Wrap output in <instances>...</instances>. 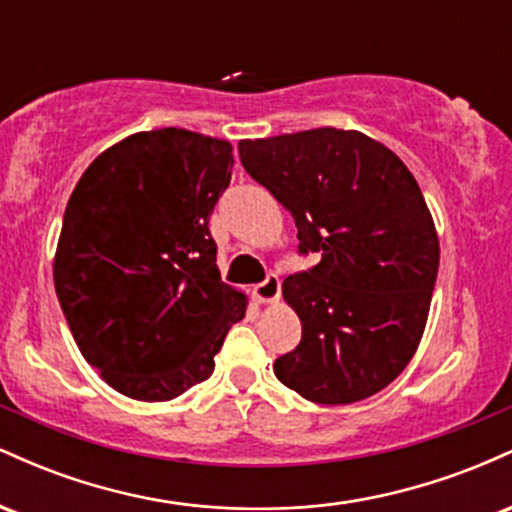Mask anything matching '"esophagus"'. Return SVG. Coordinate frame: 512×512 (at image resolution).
Segmentation results:
<instances>
[{"mask_svg":"<svg viewBox=\"0 0 512 512\" xmlns=\"http://www.w3.org/2000/svg\"><path fill=\"white\" fill-rule=\"evenodd\" d=\"M281 293V281L276 274H269L262 284L252 286V298L257 303H274Z\"/></svg>","mask_w":512,"mask_h":512,"instance_id":"1","label":"esophagus"}]
</instances>
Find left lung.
I'll return each instance as SVG.
<instances>
[{
  "label": "left lung",
  "mask_w": 512,
  "mask_h": 512,
  "mask_svg": "<svg viewBox=\"0 0 512 512\" xmlns=\"http://www.w3.org/2000/svg\"><path fill=\"white\" fill-rule=\"evenodd\" d=\"M243 168L320 262L281 284L301 344L274 375L315 404L380 392L419 349L438 276L436 223L402 158L356 129L317 127L238 144Z\"/></svg>",
  "instance_id": "1"
}]
</instances>
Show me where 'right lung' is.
Here are the masks:
<instances>
[{"mask_svg":"<svg viewBox=\"0 0 512 512\" xmlns=\"http://www.w3.org/2000/svg\"><path fill=\"white\" fill-rule=\"evenodd\" d=\"M231 168L226 139L151 129L105 149L69 197L55 291L81 356L125 397L168 402L204 383L245 317L209 233Z\"/></svg>","mask_w":512,"mask_h":512,"instance_id":"add662e5","label":"right lung"}]
</instances>
